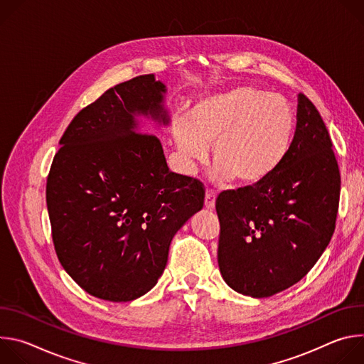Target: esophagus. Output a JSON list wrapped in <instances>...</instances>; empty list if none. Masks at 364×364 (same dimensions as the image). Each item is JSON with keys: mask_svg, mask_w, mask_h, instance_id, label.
<instances>
[{"mask_svg": "<svg viewBox=\"0 0 364 364\" xmlns=\"http://www.w3.org/2000/svg\"><path fill=\"white\" fill-rule=\"evenodd\" d=\"M215 203H216V193L213 190H207L204 197V207L207 210H213Z\"/></svg>", "mask_w": 364, "mask_h": 364, "instance_id": "34e87169", "label": "esophagus"}]
</instances>
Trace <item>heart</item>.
Instances as JSON below:
<instances>
[{
	"label": "heart",
	"instance_id": "heart-1",
	"mask_svg": "<svg viewBox=\"0 0 364 364\" xmlns=\"http://www.w3.org/2000/svg\"><path fill=\"white\" fill-rule=\"evenodd\" d=\"M294 125L282 96L243 86L197 99L187 117L176 118L173 138L186 167L204 161L215 141L213 178L256 184L284 161Z\"/></svg>",
	"mask_w": 364,
	"mask_h": 364
}]
</instances>
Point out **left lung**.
<instances>
[{
  "mask_svg": "<svg viewBox=\"0 0 364 364\" xmlns=\"http://www.w3.org/2000/svg\"><path fill=\"white\" fill-rule=\"evenodd\" d=\"M326 124L298 95L296 129L279 167L264 181L218 196V262L225 282L252 298L302 279L336 229L340 171Z\"/></svg>",
  "mask_w": 364,
  "mask_h": 364,
  "instance_id": "left-lung-1",
  "label": "left lung"
}]
</instances>
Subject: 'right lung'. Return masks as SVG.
<instances>
[{"label": "right lung", "mask_w": 364, "mask_h": 364, "mask_svg": "<svg viewBox=\"0 0 364 364\" xmlns=\"http://www.w3.org/2000/svg\"><path fill=\"white\" fill-rule=\"evenodd\" d=\"M167 87L136 76L103 93L69 124L46 201L59 261L87 294L136 299L163 275L174 235L203 209L196 178L170 171L160 139L138 118L170 124Z\"/></svg>", "instance_id": "1"}]
</instances>
